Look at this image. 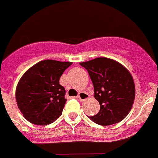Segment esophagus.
I'll return each instance as SVG.
<instances>
[{
  "label": "esophagus",
  "mask_w": 158,
  "mask_h": 158,
  "mask_svg": "<svg viewBox=\"0 0 158 158\" xmlns=\"http://www.w3.org/2000/svg\"><path fill=\"white\" fill-rule=\"evenodd\" d=\"M89 97V94L87 93H85V92H81L80 93L79 96H78V99L81 100V101H85V100H88Z\"/></svg>",
  "instance_id": "34e87169"
}]
</instances>
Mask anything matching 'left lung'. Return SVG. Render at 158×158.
Masks as SVG:
<instances>
[{
    "mask_svg": "<svg viewBox=\"0 0 158 158\" xmlns=\"http://www.w3.org/2000/svg\"><path fill=\"white\" fill-rule=\"evenodd\" d=\"M80 65L89 72L94 86V97L100 106L99 112L90 117L92 120L108 126L126 118L135 97V82L130 71L115 60L104 57Z\"/></svg>",
    "mask_w": 158,
    "mask_h": 158,
    "instance_id": "1",
    "label": "left lung"
}]
</instances>
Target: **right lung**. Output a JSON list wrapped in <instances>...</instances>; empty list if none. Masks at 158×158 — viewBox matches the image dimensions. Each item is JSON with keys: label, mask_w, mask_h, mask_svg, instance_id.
I'll return each instance as SVG.
<instances>
[{"label": "right lung", "mask_w": 158, "mask_h": 158, "mask_svg": "<svg viewBox=\"0 0 158 158\" xmlns=\"http://www.w3.org/2000/svg\"><path fill=\"white\" fill-rule=\"evenodd\" d=\"M71 65L70 62L43 60L23 73L16 86V100L28 122L45 126L62 115L67 100L59 79Z\"/></svg>", "instance_id": "add662e5"}]
</instances>
